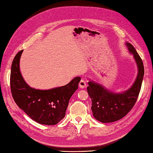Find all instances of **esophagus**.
I'll return each instance as SVG.
<instances>
[{"label":"esophagus","mask_w":153,"mask_h":153,"mask_svg":"<svg viewBox=\"0 0 153 153\" xmlns=\"http://www.w3.org/2000/svg\"><path fill=\"white\" fill-rule=\"evenodd\" d=\"M86 85H87L86 80L84 79V78H82V79H81V81H80L79 83V87H80V88H82V89H83V88H85V87H86Z\"/></svg>","instance_id":"obj_1"}]
</instances>
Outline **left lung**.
<instances>
[{
  "instance_id": "1",
  "label": "left lung",
  "mask_w": 153,
  "mask_h": 153,
  "mask_svg": "<svg viewBox=\"0 0 153 153\" xmlns=\"http://www.w3.org/2000/svg\"><path fill=\"white\" fill-rule=\"evenodd\" d=\"M127 47L134 54L138 67L137 78L130 88L122 93H114L101 85L89 82L87 92L91 99V110L95 118L102 123H109L122 119L127 115L137 101L144 76V66L137 52L133 45Z\"/></svg>"
}]
</instances>
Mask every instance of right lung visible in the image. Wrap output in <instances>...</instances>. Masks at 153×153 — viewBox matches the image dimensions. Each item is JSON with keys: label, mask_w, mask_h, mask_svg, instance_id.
Segmentation results:
<instances>
[{"label": "right lung", "mask_w": 153, "mask_h": 153, "mask_svg": "<svg viewBox=\"0 0 153 153\" xmlns=\"http://www.w3.org/2000/svg\"><path fill=\"white\" fill-rule=\"evenodd\" d=\"M22 52H18L12 64L10 88L13 99L34 121L44 125L56 124L66 115L70 99L78 89L81 77H76L66 85L49 90L31 88L25 82L19 71Z\"/></svg>", "instance_id": "add662e5"}]
</instances>
